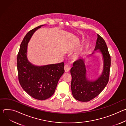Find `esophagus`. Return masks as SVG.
I'll return each mask as SVG.
<instances>
[{"instance_id": "1", "label": "esophagus", "mask_w": 126, "mask_h": 126, "mask_svg": "<svg viewBox=\"0 0 126 126\" xmlns=\"http://www.w3.org/2000/svg\"><path fill=\"white\" fill-rule=\"evenodd\" d=\"M64 69L65 72L67 73V72H68L69 71H70L71 67H70V66H69V65L66 64V65H65L64 66Z\"/></svg>"}]
</instances>
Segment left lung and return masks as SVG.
Returning <instances> with one entry per match:
<instances>
[{"mask_svg":"<svg viewBox=\"0 0 126 126\" xmlns=\"http://www.w3.org/2000/svg\"><path fill=\"white\" fill-rule=\"evenodd\" d=\"M102 52L104 58V69L102 75L94 81L86 78V69L83 60L75 62L71 69V89L74 98L80 102H89L98 95L105 89L109 81L110 67V56L106 42L97 34L94 50Z\"/></svg>","mask_w":126,"mask_h":126,"instance_id":"8db88e82","label":"left lung"}]
</instances>
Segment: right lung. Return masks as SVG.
Masks as SVG:
<instances>
[{"mask_svg":"<svg viewBox=\"0 0 126 126\" xmlns=\"http://www.w3.org/2000/svg\"><path fill=\"white\" fill-rule=\"evenodd\" d=\"M41 26L31 30L24 37L17 54V67L18 80L22 89L33 98L45 100L54 94L64 70L63 62L36 66L28 61L27 44L33 33Z\"/></svg>","mask_w":126,"mask_h":126,"instance_id":"1","label":"right lung"}]
</instances>
